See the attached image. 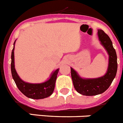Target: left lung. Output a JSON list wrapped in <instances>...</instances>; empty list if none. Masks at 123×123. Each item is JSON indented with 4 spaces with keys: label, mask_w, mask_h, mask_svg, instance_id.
<instances>
[{
    "label": "left lung",
    "mask_w": 123,
    "mask_h": 123,
    "mask_svg": "<svg viewBox=\"0 0 123 123\" xmlns=\"http://www.w3.org/2000/svg\"><path fill=\"white\" fill-rule=\"evenodd\" d=\"M98 37L100 44L108 54V66L105 74L98 78H82L73 68H70L75 89L83 95L93 96L105 92L110 86L117 72V55L111 40L101 30H98Z\"/></svg>",
    "instance_id": "obj_1"
}]
</instances>
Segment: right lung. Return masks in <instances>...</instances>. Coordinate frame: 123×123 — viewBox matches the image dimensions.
Instances as JSON below:
<instances>
[{
    "mask_svg": "<svg viewBox=\"0 0 123 123\" xmlns=\"http://www.w3.org/2000/svg\"><path fill=\"white\" fill-rule=\"evenodd\" d=\"M13 43V48L11 55V72L13 79L14 80L17 87L21 92L31 99H43L49 97L54 92L55 83L59 69H57L51 74L50 77L45 82L39 84H32L23 81L17 74L15 68L14 49L15 44Z\"/></svg>",
    "mask_w": 123,
    "mask_h": 123,
    "instance_id": "add662e5",
    "label": "right lung"
}]
</instances>
